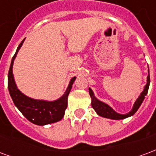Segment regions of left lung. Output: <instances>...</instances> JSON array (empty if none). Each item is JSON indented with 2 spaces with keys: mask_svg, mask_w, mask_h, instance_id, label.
Returning a JSON list of instances; mask_svg holds the SVG:
<instances>
[{
  "mask_svg": "<svg viewBox=\"0 0 156 156\" xmlns=\"http://www.w3.org/2000/svg\"><path fill=\"white\" fill-rule=\"evenodd\" d=\"M148 77H147V83L144 86V90L142 91L140 95L139 96V98L136 99V101L134 102V106L130 110V112H129L128 114L125 115H120V114H118L117 112L115 111L113 108L108 106V105H106L104 102L98 100V98H96L94 96V94L91 88H89L88 91H89V94L91 97L92 99V107L94 109L95 112L98 114L99 116H102L104 118H107V119H124L128 117H130L132 115H134L136 111H137L139 108L140 107L142 102L144 101V97L146 96L148 93V89H149V86H150V83H151V79H150V72L148 69Z\"/></svg>",
  "mask_w": 156,
  "mask_h": 156,
  "instance_id": "8db88e82",
  "label": "left lung"
}]
</instances>
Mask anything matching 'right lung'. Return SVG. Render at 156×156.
I'll return each instance as SVG.
<instances>
[{
  "mask_svg": "<svg viewBox=\"0 0 156 156\" xmlns=\"http://www.w3.org/2000/svg\"><path fill=\"white\" fill-rule=\"evenodd\" d=\"M24 41L25 39L22 40V42L19 44L15 55L12 58L10 69H9L8 89L10 95L12 97L16 107L18 108L22 115L30 122L37 125H46V124L56 123L58 121L61 120L64 116L65 110L68 106V94L73 87V82L76 79V77H73L70 80V83L68 84V87L64 93V94L62 95L61 98L54 101L34 99L23 94L16 87L14 77H13L12 68H13V62L16 57V54L23 44Z\"/></svg>",
  "mask_w": 156,
  "mask_h": 156,
  "instance_id": "add662e5",
  "label": "right lung"
}]
</instances>
